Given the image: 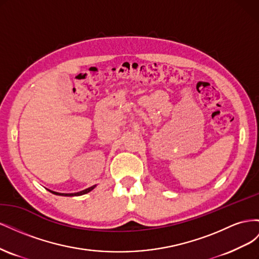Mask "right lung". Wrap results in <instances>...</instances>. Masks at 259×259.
I'll use <instances>...</instances> for the list:
<instances>
[{
    "instance_id": "right-lung-1",
    "label": "right lung",
    "mask_w": 259,
    "mask_h": 259,
    "mask_svg": "<svg viewBox=\"0 0 259 259\" xmlns=\"http://www.w3.org/2000/svg\"><path fill=\"white\" fill-rule=\"evenodd\" d=\"M94 188H95V186H93V187H90V188H88V189H85V190H83V191H80V192H76V193H59V192H55V191H51L52 193H54V194H57V195H65V197H74V195H82V194H85V193H88V192H90V191H92Z\"/></svg>"
}]
</instances>
